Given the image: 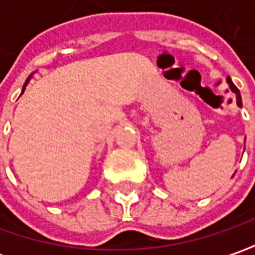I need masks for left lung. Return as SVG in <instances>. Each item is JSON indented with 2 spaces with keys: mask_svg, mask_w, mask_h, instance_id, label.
Instances as JSON below:
<instances>
[{
  "mask_svg": "<svg viewBox=\"0 0 255 255\" xmlns=\"http://www.w3.org/2000/svg\"><path fill=\"white\" fill-rule=\"evenodd\" d=\"M227 82H229V85H230L231 91H233V92H234V93H236V95H237V105H239V106H241V95H240V91H239V89L236 88V85H234V84H233V82H231L230 78H227Z\"/></svg>",
  "mask_w": 255,
  "mask_h": 255,
  "instance_id": "obj_1",
  "label": "left lung"
}]
</instances>
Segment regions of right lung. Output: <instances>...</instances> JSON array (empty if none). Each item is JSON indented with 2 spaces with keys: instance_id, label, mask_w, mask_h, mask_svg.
Wrapping results in <instances>:
<instances>
[{
  "instance_id": "add662e5",
  "label": "right lung",
  "mask_w": 255,
  "mask_h": 255,
  "mask_svg": "<svg viewBox=\"0 0 255 255\" xmlns=\"http://www.w3.org/2000/svg\"><path fill=\"white\" fill-rule=\"evenodd\" d=\"M28 81H29V78H28ZM28 81H26V82H25V85H24V88H22V92H24V89H25V86H26V84H28Z\"/></svg>"
}]
</instances>
